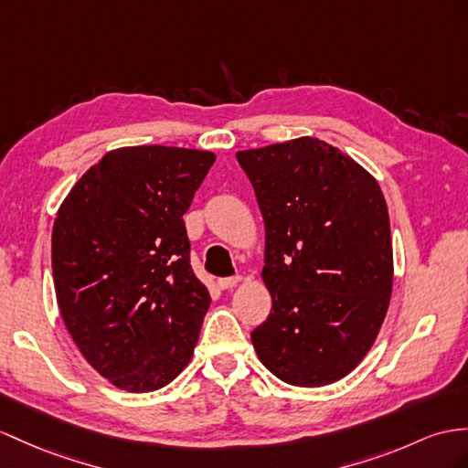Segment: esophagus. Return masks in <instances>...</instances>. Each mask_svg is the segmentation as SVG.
<instances>
[{
	"label": "esophagus",
	"mask_w": 468,
	"mask_h": 468,
	"mask_svg": "<svg viewBox=\"0 0 468 468\" xmlns=\"http://www.w3.org/2000/svg\"><path fill=\"white\" fill-rule=\"evenodd\" d=\"M238 282H240V276H228V278H220V280H218V286H220L222 290H230V288L236 286Z\"/></svg>",
	"instance_id": "esophagus-1"
}]
</instances>
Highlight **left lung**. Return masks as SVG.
I'll list each match as a JSON object with an SVG mask.
<instances>
[{"label": "left lung", "instance_id": "left-lung-1", "mask_svg": "<svg viewBox=\"0 0 468 468\" xmlns=\"http://www.w3.org/2000/svg\"><path fill=\"white\" fill-rule=\"evenodd\" d=\"M266 226L260 361L298 387L334 383L378 337L393 286L389 212L366 168L302 136L236 154Z\"/></svg>", "mask_w": 468, "mask_h": 468}]
</instances>
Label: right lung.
<instances>
[{
  "label": "right lung",
  "instance_id": "right-lung-1",
  "mask_svg": "<svg viewBox=\"0 0 468 468\" xmlns=\"http://www.w3.org/2000/svg\"><path fill=\"white\" fill-rule=\"evenodd\" d=\"M214 158L161 144L117 148L57 212L61 317L85 359L124 391L161 389L195 351L210 293L192 271L182 214Z\"/></svg>",
  "mask_w": 468,
  "mask_h": 468
}]
</instances>
